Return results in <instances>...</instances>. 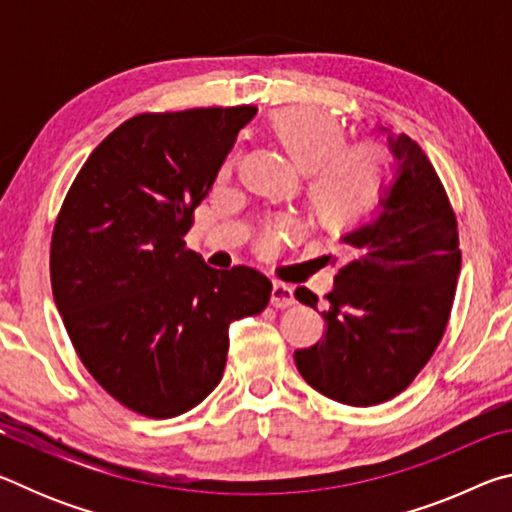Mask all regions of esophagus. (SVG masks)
Instances as JSON below:
<instances>
[{"label":"esophagus","mask_w":512,"mask_h":512,"mask_svg":"<svg viewBox=\"0 0 512 512\" xmlns=\"http://www.w3.org/2000/svg\"><path fill=\"white\" fill-rule=\"evenodd\" d=\"M296 298H293V289L289 284L284 282H273V289H271V305L277 309H287L291 307Z\"/></svg>","instance_id":"34e87169"}]
</instances>
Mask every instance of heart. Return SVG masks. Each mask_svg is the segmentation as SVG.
<instances>
[{"instance_id":"obj_1","label":"heart","mask_w":512,"mask_h":512,"mask_svg":"<svg viewBox=\"0 0 512 512\" xmlns=\"http://www.w3.org/2000/svg\"><path fill=\"white\" fill-rule=\"evenodd\" d=\"M268 126L293 167L307 173L305 201L320 230L343 235L375 210L391 171V153L384 144H348L341 121L316 108H282L273 112ZM293 235H298V223L280 216L266 225L262 248Z\"/></svg>"}]
</instances>
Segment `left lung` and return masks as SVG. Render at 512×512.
<instances>
[{
  "label": "left lung",
  "instance_id": "obj_1",
  "mask_svg": "<svg viewBox=\"0 0 512 512\" xmlns=\"http://www.w3.org/2000/svg\"><path fill=\"white\" fill-rule=\"evenodd\" d=\"M388 144L393 185L375 219L341 237L323 339L293 354L311 388L350 406L381 404L411 384L443 339L461 273L456 214L436 169L409 135ZM296 298L318 305L307 287Z\"/></svg>",
  "mask_w": 512,
  "mask_h": 512
}]
</instances>
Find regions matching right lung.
Returning <instances> with one entry per match:
<instances>
[{
    "label": "right lung",
    "instance_id": "1",
    "mask_svg": "<svg viewBox=\"0 0 512 512\" xmlns=\"http://www.w3.org/2000/svg\"><path fill=\"white\" fill-rule=\"evenodd\" d=\"M255 106L144 112L90 153L51 237V289L83 366L146 418L194 409L223 377L232 320L273 284L185 246L192 214Z\"/></svg>",
    "mask_w": 512,
    "mask_h": 512
}]
</instances>
